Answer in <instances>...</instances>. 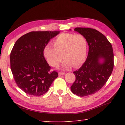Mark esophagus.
Masks as SVG:
<instances>
[{
    "label": "esophagus",
    "mask_w": 125,
    "mask_h": 125,
    "mask_svg": "<svg viewBox=\"0 0 125 125\" xmlns=\"http://www.w3.org/2000/svg\"><path fill=\"white\" fill-rule=\"evenodd\" d=\"M65 74V73H62V72H59V73H58V75H59V76H60V75H62Z\"/></svg>",
    "instance_id": "obj_1"
}]
</instances>
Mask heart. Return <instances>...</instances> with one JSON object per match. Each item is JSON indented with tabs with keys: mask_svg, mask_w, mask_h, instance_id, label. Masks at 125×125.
<instances>
[{
	"mask_svg": "<svg viewBox=\"0 0 125 125\" xmlns=\"http://www.w3.org/2000/svg\"><path fill=\"white\" fill-rule=\"evenodd\" d=\"M54 46L47 45L44 50V55L48 63L52 67L57 66L63 58L62 67L69 69L77 68L83 63L86 58L88 42L80 34L63 33L53 42Z\"/></svg>",
	"mask_w": 125,
	"mask_h": 125,
	"instance_id": "b5f03b06",
	"label": "heart"
}]
</instances>
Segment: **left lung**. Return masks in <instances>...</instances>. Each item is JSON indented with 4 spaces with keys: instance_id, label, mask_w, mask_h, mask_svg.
<instances>
[{
    "instance_id": "left-lung-1",
    "label": "left lung",
    "mask_w": 125,
    "mask_h": 125,
    "mask_svg": "<svg viewBox=\"0 0 125 125\" xmlns=\"http://www.w3.org/2000/svg\"><path fill=\"white\" fill-rule=\"evenodd\" d=\"M74 31L86 38L89 52L85 62L73 72L75 80L70 88L73 94L85 96L97 92L106 83L114 67V54L111 43L96 30L76 28Z\"/></svg>"
}]
</instances>
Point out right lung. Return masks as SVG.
Wrapping results in <instances>:
<instances>
[{
	"instance_id": "right-lung-1",
	"label": "right lung",
	"mask_w": 125,
	"mask_h": 125,
	"mask_svg": "<svg viewBox=\"0 0 125 125\" xmlns=\"http://www.w3.org/2000/svg\"><path fill=\"white\" fill-rule=\"evenodd\" d=\"M60 31H33L15 43L10 54V67L17 85L27 94L40 96L46 93L58 73L50 71L44 50Z\"/></svg>"
}]
</instances>
